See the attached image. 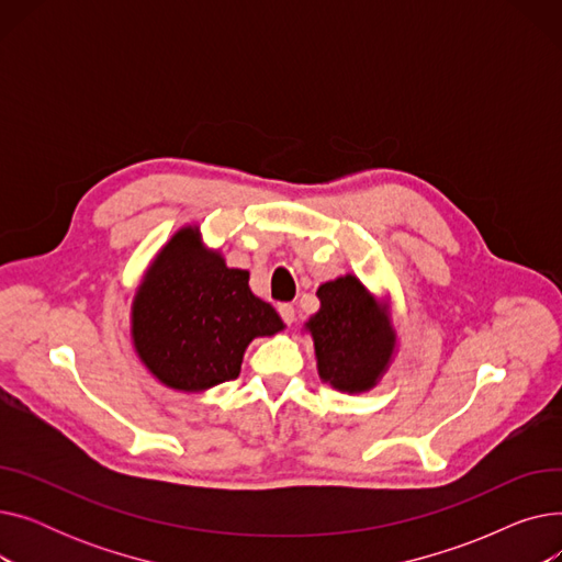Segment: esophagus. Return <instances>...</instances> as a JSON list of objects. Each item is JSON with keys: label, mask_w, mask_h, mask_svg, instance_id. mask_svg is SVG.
I'll use <instances>...</instances> for the list:
<instances>
[{"label": "esophagus", "mask_w": 562, "mask_h": 562, "mask_svg": "<svg viewBox=\"0 0 562 562\" xmlns=\"http://www.w3.org/2000/svg\"><path fill=\"white\" fill-rule=\"evenodd\" d=\"M278 312H280V316H282V321L286 323V326H291V323L296 321V310H293V305H289V303L280 305Z\"/></svg>", "instance_id": "esophagus-1"}]
</instances>
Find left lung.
<instances>
[{
    "mask_svg": "<svg viewBox=\"0 0 562 562\" xmlns=\"http://www.w3.org/2000/svg\"><path fill=\"white\" fill-rule=\"evenodd\" d=\"M321 307L305 321L314 341L318 378L337 392L364 394L382 380L396 358L398 335L392 303L352 273L316 289Z\"/></svg>",
    "mask_w": 562,
    "mask_h": 562,
    "instance_id": "obj_1",
    "label": "left lung"
}]
</instances>
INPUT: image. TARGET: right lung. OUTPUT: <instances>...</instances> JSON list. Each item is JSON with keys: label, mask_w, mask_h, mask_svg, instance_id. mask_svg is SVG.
<instances>
[{"label": "right lung", "mask_w": 562, "mask_h": 562, "mask_svg": "<svg viewBox=\"0 0 562 562\" xmlns=\"http://www.w3.org/2000/svg\"><path fill=\"white\" fill-rule=\"evenodd\" d=\"M248 280V271L229 269L221 250L204 246L200 225L180 227L159 248L134 291L130 335L164 387L202 394L234 380L252 339L284 330Z\"/></svg>", "instance_id": "obj_1"}]
</instances>
